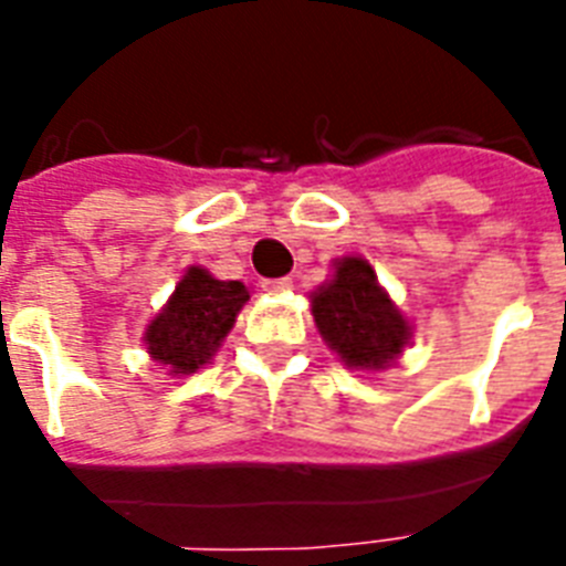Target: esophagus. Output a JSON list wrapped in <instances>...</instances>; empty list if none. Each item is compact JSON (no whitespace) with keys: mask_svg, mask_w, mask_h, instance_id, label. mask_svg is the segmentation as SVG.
Returning a JSON list of instances; mask_svg holds the SVG:
<instances>
[{"mask_svg":"<svg viewBox=\"0 0 566 566\" xmlns=\"http://www.w3.org/2000/svg\"><path fill=\"white\" fill-rule=\"evenodd\" d=\"M293 287V279H287V275H282V279H266L264 282V291L270 293H287Z\"/></svg>","mask_w":566,"mask_h":566,"instance_id":"1","label":"esophagus"}]
</instances>
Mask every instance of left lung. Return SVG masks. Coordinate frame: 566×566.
<instances>
[{
  "mask_svg": "<svg viewBox=\"0 0 566 566\" xmlns=\"http://www.w3.org/2000/svg\"><path fill=\"white\" fill-rule=\"evenodd\" d=\"M311 314L328 349L353 370H385L411 340L408 319L364 258L335 261L332 282L311 293Z\"/></svg>",
  "mask_w": 566,
  "mask_h": 566,
  "instance_id": "left-lung-1",
  "label": "left lung"
}]
</instances>
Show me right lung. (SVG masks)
Segmentation results:
<instances>
[{
  "label": "right lung",
  "instance_id": "right-lung-1",
  "mask_svg": "<svg viewBox=\"0 0 566 566\" xmlns=\"http://www.w3.org/2000/svg\"><path fill=\"white\" fill-rule=\"evenodd\" d=\"M247 302L249 291L240 282H220L202 266H190L170 302L146 328L144 340L153 361L167 364L170 373L181 376L205 367Z\"/></svg>",
  "mask_w": 566,
  "mask_h": 566
}]
</instances>
